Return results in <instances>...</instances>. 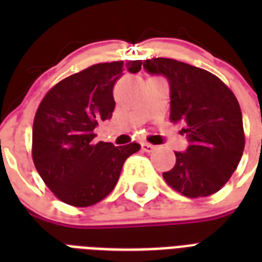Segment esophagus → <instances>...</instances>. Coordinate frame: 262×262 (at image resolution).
I'll return each mask as SVG.
<instances>
[{
  "label": "esophagus",
  "instance_id": "obj_1",
  "mask_svg": "<svg viewBox=\"0 0 262 262\" xmlns=\"http://www.w3.org/2000/svg\"><path fill=\"white\" fill-rule=\"evenodd\" d=\"M141 148H143V151L145 152H154L156 149L155 145H152V144H148V143L141 144Z\"/></svg>",
  "mask_w": 262,
  "mask_h": 262
}]
</instances>
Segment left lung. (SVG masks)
Wrapping results in <instances>:
<instances>
[{
    "label": "left lung",
    "mask_w": 262,
    "mask_h": 262,
    "mask_svg": "<svg viewBox=\"0 0 262 262\" xmlns=\"http://www.w3.org/2000/svg\"><path fill=\"white\" fill-rule=\"evenodd\" d=\"M145 71L170 84V121L183 125L186 152H175V166L164 181L189 199L207 197L231 178L242 158L245 133L239 103L211 72L171 58L145 59Z\"/></svg>",
    "instance_id": "8db88e82"
}]
</instances>
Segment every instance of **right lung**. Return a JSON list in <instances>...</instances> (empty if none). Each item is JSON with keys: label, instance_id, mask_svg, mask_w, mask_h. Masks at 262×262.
Returning <instances> with one entry per match:
<instances>
[{"label": "right lung", "instance_id": "right-lung-1", "mask_svg": "<svg viewBox=\"0 0 262 262\" xmlns=\"http://www.w3.org/2000/svg\"><path fill=\"white\" fill-rule=\"evenodd\" d=\"M141 65V59L96 63L61 80L42 99L32 126V160L62 203L91 207L102 201L118 182L125 160L140 149L137 143L95 144L94 130L113 115V88L123 69L137 73Z\"/></svg>", "mask_w": 262, "mask_h": 262}]
</instances>
